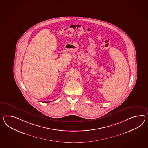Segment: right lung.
Instances as JSON below:
<instances>
[{
  "label": "right lung",
  "mask_w": 148,
  "mask_h": 148,
  "mask_svg": "<svg viewBox=\"0 0 148 148\" xmlns=\"http://www.w3.org/2000/svg\"><path fill=\"white\" fill-rule=\"evenodd\" d=\"M45 103H49V102H48V101H47V102H45Z\"/></svg>",
  "instance_id": "right-lung-1"
}]
</instances>
